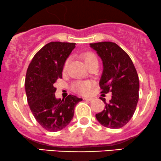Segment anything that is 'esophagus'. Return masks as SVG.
Here are the masks:
<instances>
[{
	"instance_id": "esophagus-1",
	"label": "esophagus",
	"mask_w": 161,
	"mask_h": 161,
	"mask_svg": "<svg viewBox=\"0 0 161 161\" xmlns=\"http://www.w3.org/2000/svg\"><path fill=\"white\" fill-rule=\"evenodd\" d=\"M83 99L86 100V101H92L94 100V98H92V97H84Z\"/></svg>"
}]
</instances>
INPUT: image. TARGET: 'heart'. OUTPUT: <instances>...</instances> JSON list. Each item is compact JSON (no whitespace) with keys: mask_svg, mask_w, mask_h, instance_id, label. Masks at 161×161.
<instances>
[{"mask_svg":"<svg viewBox=\"0 0 161 161\" xmlns=\"http://www.w3.org/2000/svg\"><path fill=\"white\" fill-rule=\"evenodd\" d=\"M82 58L87 67L93 64H98V60H97V57L92 53H83L82 55ZM69 64V60L68 59L64 64V69L67 68ZM90 87L91 83L89 82H77L75 85V88L76 91L82 94L86 93Z\"/></svg>","mask_w":161,"mask_h":161,"instance_id":"obj_1","label":"heart"}]
</instances>
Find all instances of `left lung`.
I'll return each instance as SVG.
<instances>
[{"label": "left lung", "mask_w": 161, "mask_h": 161, "mask_svg": "<svg viewBox=\"0 0 161 161\" xmlns=\"http://www.w3.org/2000/svg\"><path fill=\"white\" fill-rule=\"evenodd\" d=\"M103 61L100 80L101 93L112 92V99L101 112L96 114L98 122L110 129H120L135 113L139 99V78L131 58L115 43L105 41L90 43Z\"/></svg>", "instance_id": "8db88e82"}]
</instances>
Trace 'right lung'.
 <instances>
[{
	"label": "right lung",
	"mask_w": 161,
	"mask_h": 161,
	"mask_svg": "<svg viewBox=\"0 0 161 161\" xmlns=\"http://www.w3.org/2000/svg\"><path fill=\"white\" fill-rule=\"evenodd\" d=\"M75 43L50 42L33 57L26 71L25 89L28 104L38 124L49 131L67 126L74 116L76 104L82 101L75 95L57 99L54 83L62 78L64 64L75 47Z\"/></svg>",
	"instance_id": "obj_1"
}]
</instances>
